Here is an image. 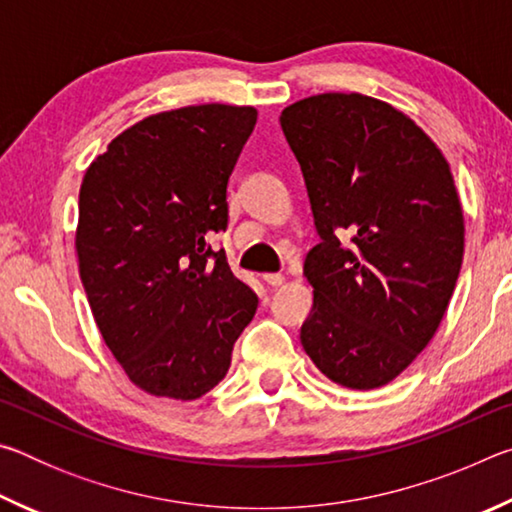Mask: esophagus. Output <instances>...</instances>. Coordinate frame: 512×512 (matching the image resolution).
<instances>
[{
	"label": "esophagus",
	"instance_id": "34e87169",
	"mask_svg": "<svg viewBox=\"0 0 512 512\" xmlns=\"http://www.w3.org/2000/svg\"><path fill=\"white\" fill-rule=\"evenodd\" d=\"M264 282L268 284V287H282L284 275L282 273H266L264 275Z\"/></svg>",
	"mask_w": 512,
	"mask_h": 512
}]
</instances>
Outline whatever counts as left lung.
I'll return each instance as SVG.
<instances>
[{
  "mask_svg": "<svg viewBox=\"0 0 512 512\" xmlns=\"http://www.w3.org/2000/svg\"><path fill=\"white\" fill-rule=\"evenodd\" d=\"M280 124L320 235L302 348L343 388L391 384L433 339L463 264L452 169L406 112L359 92L300 99Z\"/></svg>",
  "mask_w": 512,
  "mask_h": 512,
  "instance_id": "left-lung-1",
  "label": "left lung"
}]
</instances>
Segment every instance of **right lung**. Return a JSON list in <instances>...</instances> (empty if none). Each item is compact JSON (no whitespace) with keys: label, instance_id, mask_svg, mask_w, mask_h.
I'll return each mask as SVG.
<instances>
[{"label":"right lung","instance_id":"obj_1","mask_svg":"<svg viewBox=\"0 0 512 512\" xmlns=\"http://www.w3.org/2000/svg\"><path fill=\"white\" fill-rule=\"evenodd\" d=\"M253 106L203 103L137 121L85 169L76 255L103 341L144 393L198 400L230 368L257 296L207 246Z\"/></svg>","mask_w":512,"mask_h":512}]
</instances>
